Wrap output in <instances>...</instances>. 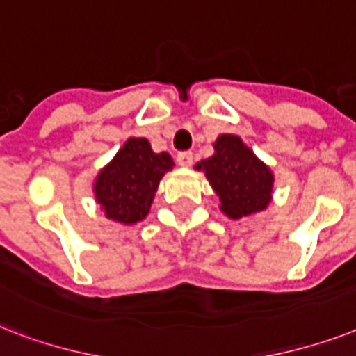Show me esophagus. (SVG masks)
<instances>
[{
  "instance_id": "esophagus-1",
  "label": "esophagus",
  "mask_w": 356,
  "mask_h": 356,
  "mask_svg": "<svg viewBox=\"0 0 356 356\" xmlns=\"http://www.w3.org/2000/svg\"><path fill=\"white\" fill-rule=\"evenodd\" d=\"M177 163L181 164V166H192L193 153L192 152H179L177 153Z\"/></svg>"
}]
</instances>
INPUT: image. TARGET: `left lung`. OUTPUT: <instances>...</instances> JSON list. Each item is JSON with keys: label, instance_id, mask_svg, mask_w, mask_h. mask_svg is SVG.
I'll use <instances>...</instances> for the list:
<instances>
[{"label": "left lung", "instance_id": "1", "mask_svg": "<svg viewBox=\"0 0 356 356\" xmlns=\"http://www.w3.org/2000/svg\"><path fill=\"white\" fill-rule=\"evenodd\" d=\"M212 157L197 168L204 170L228 218L241 219L267 208L273 193V173L236 135H221Z\"/></svg>", "mask_w": 356, "mask_h": 356}]
</instances>
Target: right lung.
Listing matches in <instances>:
<instances>
[{"mask_svg":"<svg viewBox=\"0 0 356 356\" xmlns=\"http://www.w3.org/2000/svg\"><path fill=\"white\" fill-rule=\"evenodd\" d=\"M172 166L168 153H153L146 138H129L95 183V195L106 218L124 225L143 221L159 181Z\"/></svg>","mask_w":356,"mask_h":356,"instance_id":"add662e5","label":"right lung"}]
</instances>
